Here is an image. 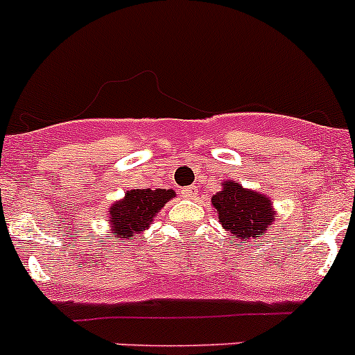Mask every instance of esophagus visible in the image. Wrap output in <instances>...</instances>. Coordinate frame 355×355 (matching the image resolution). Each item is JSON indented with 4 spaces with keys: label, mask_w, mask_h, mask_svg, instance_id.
I'll use <instances>...</instances> for the list:
<instances>
[{
    "label": "esophagus",
    "mask_w": 355,
    "mask_h": 355,
    "mask_svg": "<svg viewBox=\"0 0 355 355\" xmlns=\"http://www.w3.org/2000/svg\"><path fill=\"white\" fill-rule=\"evenodd\" d=\"M180 194H182V198L192 199V198H196V196H198V189H196L194 185H187V187L180 189Z\"/></svg>",
    "instance_id": "34e87169"
}]
</instances>
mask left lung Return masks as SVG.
Segmentation results:
<instances>
[{"mask_svg":"<svg viewBox=\"0 0 355 355\" xmlns=\"http://www.w3.org/2000/svg\"><path fill=\"white\" fill-rule=\"evenodd\" d=\"M211 202L218 213L220 223L237 241L253 239L254 243L272 227L270 199L260 192L243 189L237 182H223L222 191L213 196Z\"/></svg>","mask_w":355,"mask_h":355,"instance_id":"8db88e82","label":"left lung"}]
</instances>
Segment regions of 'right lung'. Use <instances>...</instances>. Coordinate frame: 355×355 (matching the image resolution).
<instances>
[{"label":"right lung","instance_id":"right-lung-1","mask_svg":"<svg viewBox=\"0 0 355 355\" xmlns=\"http://www.w3.org/2000/svg\"><path fill=\"white\" fill-rule=\"evenodd\" d=\"M171 189H133L125 194V199L111 206L112 236L132 243L133 234L142 232L149 227L156 213L173 198Z\"/></svg>","mask_w":355,"mask_h":355}]
</instances>
